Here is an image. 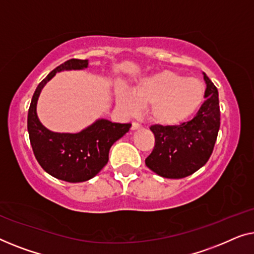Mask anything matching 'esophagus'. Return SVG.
Segmentation results:
<instances>
[{
	"mask_svg": "<svg viewBox=\"0 0 254 254\" xmlns=\"http://www.w3.org/2000/svg\"><path fill=\"white\" fill-rule=\"evenodd\" d=\"M140 127H141V126L137 122H133V123H132V126H131L132 130H138V128H140Z\"/></svg>",
	"mask_w": 254,
	"mask_h": 254,
	"instance_id": "esophagus-1",
	"label": "esophagus"
}]
</instances>
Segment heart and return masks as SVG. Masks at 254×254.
Returning <instances> with one entry per match:
<instances>
[{"label":"heart","mask_w":254,"mask_h":254,"mask_svg":"<svg viewBox=\"0 0 254 254\" xmlns=\"http://www.w3.org/2000/svg\"><path fill=\"white\" fill-rule=\"evenodd\" d=\"M206 86L198 78L163 70L142 78L132 94L123 88L116 90L119 106L127 113L139 107L148 108L152 122L163 127H176L187 122L205 101Z\"/></svg>","instance_id":"b5f03b06"}]
</instances>
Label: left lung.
<instances>
[{"instance_id": "8db88e82", "label": "left lung", "mask_w": 254, "mask_h": 254, "mask_svg": "<svg viewBox=\"0 0 254 254\" xmlns=\"http://www.w3.org/2000/svg\"><path fill=\"white\" fill-rule=\"evenodd\" d=\"M206 100L195 116L176 127L155 124V145L145 160L146 166L159 176L183 178L199 170L212 155L220 128L219 93L203 73Z\"/></svg>"}]
</instances>
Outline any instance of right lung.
I'll use <instances>...</instances> for the list:
<instances>
[{
	"label": "right lung",
	"mask_w": 254,
	"mask_h": 254,
	"mask_svg": "<svg viewBox=\"0 0 254 254\" xmlns=\"http://www.w3.org/2000/svg\"><path fill=\"white\" fill-rule=\"evenodd\" d=\"M87 60L71 59L55 67L35 90L27 115V130L35 159L49 175L57 180L79 183L91 180L108 162L114 142L130 130V123H113L98 120L78 133H59L42 126L37 115V102L41 90L64 70H83Z\"/></svg>",
	"instance_id": "obj_1"
}]
</instances>
